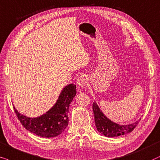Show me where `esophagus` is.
<instances>
[{
    "mask_svg": "<svg viewBox=\"0 0 160 160\" xmlns=\"http://www.w3.org/2000/svg\"><path fill=\"white\" fill-rule=\"evenodd\" d=\"M77 82H78L79 87H80V88H85L88 85V78H87L86 75L82 74V75L79 76L78 80H77Z\"/></svg>",
    "mask_w": 160,
    "mask_h": 160,
    "instance_id": "34e87169",
    "label": "esophagus"
}]
</instances>
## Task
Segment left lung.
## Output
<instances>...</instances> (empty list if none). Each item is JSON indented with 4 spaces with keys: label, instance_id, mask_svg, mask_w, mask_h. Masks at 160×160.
<instances>
[{
    "label": "left lung",
    "instance_id": "1",
    "mask_svg": "<svg viewBox=\"0 0 160 160\" xmlns=\"http://www.w3.org/2000/svg\"><path fill=\"white\" fill-rule=\"evenodd\" d=\"M93 112L98 132L108 138L118 137L131 132L140 120H140L127 125H121L115 123L105 116L95 101L93 103Z\"/></svg>",
    "mask_w": 160,
    "mask_h": 160
}]
</instances>
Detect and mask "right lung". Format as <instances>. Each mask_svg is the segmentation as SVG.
Here are the masks:
<instances>
[{"label": "right lung", "instance_id": "1", "mask_svg": "<svg viewBox=\"0 0 160 160\" xmlns=\"http://www.w3.org/2000/svg\"><path fill=\"white\" fill-rule=\"evenodd\" d=\"M77 93L76 86L69 84L61 91L55 104L48 112L36 118H30L14 110L22 125L27 130L42 138H54L68 126L69 105Z\"/></svg>", "mask_w": 160, "mask_h": 160}]
</instances>
